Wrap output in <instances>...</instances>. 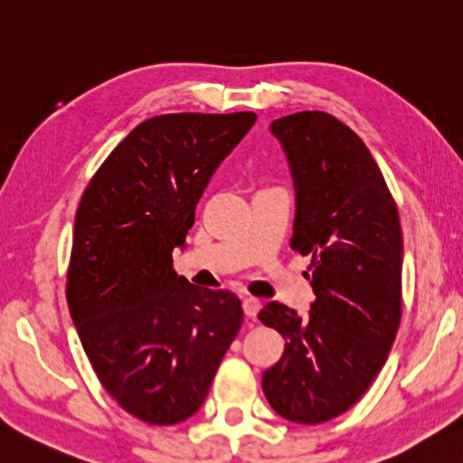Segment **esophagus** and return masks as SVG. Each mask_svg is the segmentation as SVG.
<instances>
[{
  "mask_svg": "<svg viewBox=\"0 0 463 463\" xmlns=\"http://www.w3.org/2000/svg\"><path fill=\"white\" fill-rule=\"evenodd\" d=\"M242 311H244V315L250 317V319H252V317H257L259 311H260V301L255 297H244L242 298Z\"/></svg>",
  "mask_w": 463,
  "mask_h": 463,
  "instance_id": "esophagus-1",
  "label": "esophagus"
}]
</instances>
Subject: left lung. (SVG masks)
Here are the masks:
<instances>
[{"instance_id": "obj_1", "label": "left lung", "mask_w": 463, "mask_h": 463, "mask_svg": "<svg viewBox=\"0 0 463 463\" xmlns=\"http://www.w3.org/2000/svg\"><path fill=\"white\" fill-rule=\"evenodd\" d=\"M269 130L291 170V249L311 255L317 298L305 317L262 307L260 323L285 339L262 392L280 418L313 425L357 403L385 364L402 319L403 237L382 170L345 124L297 112Z\"/></svg>"}]
</instances>
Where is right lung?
<instances>
[{
	"mask_svg": "<svg viewBox=\"0 0 463 463\" xmlns=\"http://www.w3.org/2000/svg\"><path fill=\"white\" fill-rule=\"evenodd\" d=\"M257 114H166L112 150L81 196L68 307L104 389L152 425L188 420L206 400L242 325L231 291L172 269L194 208Z\"/></svg>",
	"mask_w": 463,
	"mask_h": 463,
	"instance_id": "obj_1",
	"label": "right lung"
}]
</instances>
